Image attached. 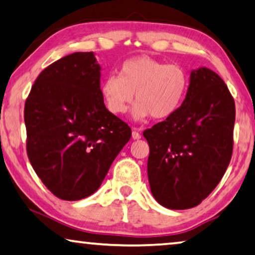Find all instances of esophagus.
<instances>
[{
	"label": "esophagus",
	"mask_w": 255,
	"mask_h": 255,
	"mask_svg": "<svg viewBox=\"0 0 255 255\" xmlns=\"http://www.w3.org/2000/svg\"><path fill=\"white\" fill-rule=\"evenodd\" d=\"M131 137L134 138V139H139L140 138V134H139L137 130H136V129H134V130H132V132H131Z\"/></svg>",
	"instance_id": "esophagus-1"
}]
</instances>
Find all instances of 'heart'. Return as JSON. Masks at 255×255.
Returning <instances> with one entry per match:
<instances>
[{"label":"heart","mask_w":255,"mask_h":255,"mask_svg":"<svg viewBox=\"0 0 255 255\" xmlns=\"http://www.w3.org/2000/svg\"><path fill=\"white\" fill-rule=\"evenodd\" d=\"M119 74L102 80L101 95L106 109L116 116L126 113L136 97L137 103L131 110L135 121L174 115L183 103L190 83L183 66L145 55L126 60Z\"/></svg>","instance_id":"1"}]
</instances>
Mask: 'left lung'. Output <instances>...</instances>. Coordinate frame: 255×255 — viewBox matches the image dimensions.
Returning <instances> with one entry per match:
<instances>
[{"instance_id": "obj_1", "label": "left lung", "mask_w": 255, "mask_h": 255, "mask_svg": "<svg viewBox=\"0 0 255 255\" xmlns=\"http://www.w3.org/2000/svg\"><path fill=\"white\" fill-rule=\"evenodd\" d=\"M235 102L225 81L207 67L190 72L180 109L143 132L152 196L169 210L199 205L215 189L233 154Z\"/></svg>"}]
</instances>
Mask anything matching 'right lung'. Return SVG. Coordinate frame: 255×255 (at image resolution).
Instances as JSON below:
<instances>
[{"instance_id":"add662e5","label":"right lung","mask_w":255,"mask_h":255,"mask_svg":"<svg viewBox=\"0 0 255 255\" xmlns=\"http://www.w3.org/2000/svg\"><path fill=\"white\" fill-rule=\"evenodd\" d=\"M94 52H74L41 72L25 103L27 155L56 197L80 200L101 187L130 139L126 123L106 109Z\"/></svg>"}]
</instances>
